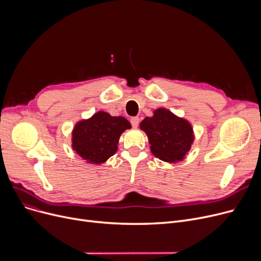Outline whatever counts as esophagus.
<instances>
[{
  "mask_svg": "<svg viewBox=\"0 0 261 261\" xmlns=\"http://www.w3.org/2000/svg\"><path fill=\"white\" fill-rule=\"evenodd\" d=\"M130 121H131L132 127H133V128H136V127L139 126V123H140V118H139L138 116H134V117H131Z\"/></svg>",
  "mask_w": 261,
  "mask_h": 261,
  "instance_id": "esophagus-1",
  "label": "esophagus"
}]
</instances>
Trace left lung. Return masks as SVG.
I'll list each match as a JSON object with an SVG mask.
<instances>
[{
	"label": "left lung",
	"instance_id": "1",
	"mask_svg": "<svg viewBox=\"0 0 261 261\" xmlns=\"http://www.w3.org/2000/svg\"><path fill=\"white\" fill-rule=\"evenodd\" d=\"M140 127L148 136L153 155L164 162L182 161L194 142L190 123L163 108L155 110L152 117H146Z\"/></svg>",
	"mask_w": 261,
	"mask_h": 261
}]
</instances>
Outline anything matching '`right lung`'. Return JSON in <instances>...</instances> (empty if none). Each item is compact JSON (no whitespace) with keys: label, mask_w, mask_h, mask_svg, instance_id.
Segmentation results:
<instances>
[{"label":"right lung","mask_w":261,"mask_h":261,"mask_svg":"<svg viewBox=\"0 0 261 261\" xmlns=\"http://www.w3.org/2000/svg\"><path fill=\"white\" fill-rule=\"evenodd\" d=\"M130 128V122L125 117L99 111L76 123L72 133V147L89 163L101 164L114 155L120 134Z\"/></svg>","instance_id":"1"}]
</instances>
